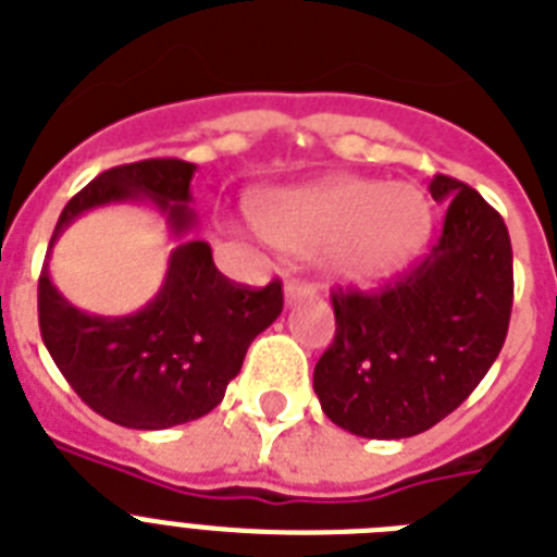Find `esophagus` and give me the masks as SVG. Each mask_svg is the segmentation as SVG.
<instances>
[{"label":"esophagus","mask_w":557,"mask_h":557,"mask_svg":"<svg viewBox=\"0 0 557 557\" xmlns=\"http://www.w3.org/2000/svg\"><path fill=\"white\" fill-rule=\"evenodd\" d=\"M312 293H315L312 284L301 282V278H289V282L284 284V301H287V305H296L301 298H310Z\"/></svg>","instance_id":"esophagus-1"}]
</instances>
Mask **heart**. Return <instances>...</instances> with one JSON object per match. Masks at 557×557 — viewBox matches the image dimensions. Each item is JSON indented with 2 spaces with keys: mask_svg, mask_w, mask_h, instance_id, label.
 Segmentation results:
<instances>
[{
  "mask_svg": "<svg viewBox=\"0 0 557 557\" xmlns=\"http://www.w3.org/2000/svg\"><path fill=\"white\" fill-rule=\"evenodd\" d=\"M256 222L278 250L321 252L338 282L370 287L401 273L421 252L433 210L424 193L404 182L330 176L268 193L256 205Z\"/></svg>",
  "mask_w": 557,
  "mask_h": 557,
  "instance_id": "b5f03b06",
  "label": "heart"
}]
</instances>
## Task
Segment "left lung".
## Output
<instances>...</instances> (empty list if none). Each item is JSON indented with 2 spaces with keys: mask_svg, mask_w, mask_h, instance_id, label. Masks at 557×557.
I'll list each match as a JSON object with an SVG mask.
<instances>
[{
  "mask_svg": "<svg viewBox=\"0 0 557 557\" xmlns=\"http://www.w3.org/2000/svg\"><path fill=\"white\" fill-rule=\"evenodd\" d=\"M438 242L379 293H333L335 338L312 372L333 424L361 438H410L470 398L498 358L512 312V245L493 207L435 176Z\"/></svg>",
  "mask_w": 557,
  "mask_h": 557,
  "instance_id": "1",
  "label": "left lung"
}]
</instances>
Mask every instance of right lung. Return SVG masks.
Returning <instances> with one entry per match:
<instances>
[{
    "label": "right lung",
    "mask_w": 557,
    "mask_h": 557,
    "mask_svg": "<svg viewBox=\"0 0 557 557\" xmlns=\"http://www.w3.org/2000/svg\"><path fill=\"white\" fill-rule=\"evenodd\" d=\"M196 164L145 159L110 168L79 190L59 215L50 250L82 213L122 201H147L168 219L178 247L153 301L133 315H90L73 307L39 275V330L82 401L102 418L131 430H168L219 407L238 375L252 338L282 315V282L250 289L224 278L207 242L190 238L196 210L190 178Z\"/></svg>",
    "instance_id": "add662e5"
}]
</instances>
